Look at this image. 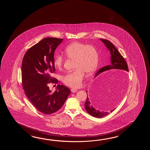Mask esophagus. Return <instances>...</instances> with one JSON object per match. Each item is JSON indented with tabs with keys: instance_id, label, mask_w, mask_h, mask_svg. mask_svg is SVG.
<instances>
[{
	"instance_id": "obj_1",
	"label": "esophagus",
	"mask_w": 150,
	"mask_h": 150,
	"mask_svg": "<svg viewBox=\"0 0 150 150\" xmlns=\"http://www.w3.org/2000/svg\"><path fill=\"white\" fill-rule=\"evenodd\" d=\"M71 91L72 93H76L77 92V89H74V88H71Z\"/></svg>"
}]
</instances>
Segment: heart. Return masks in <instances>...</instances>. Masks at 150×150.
<instances>
[{
  "mask_svg": "<svg viewBox=\"0 0 150 150\" xmlns=\"http://www.w3.org/2000/svg\"><path fill=\"white\" fill-rule=\"evenodd\" d=\"M64 55L68 59L73 60L74 70L63 76L65 85L72 88L81 85L85 73L92 75L96 71L99 64V53L94 46L75 42L69 45L64 50ZM64 63V58L57 56L54 64L57 69H61Z\"/></svg>",
  "mask_w": 150,
  "mask_h": 150,
  "instance_id": "heart-1",
  "label": "heart"
}]
</instances>
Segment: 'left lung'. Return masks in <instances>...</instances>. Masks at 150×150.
I'll return each instance as SVG.
<instances>
[{"label": "left lung", "mask_w": 150, "mask_h": 150, "mask_svg": "<svg viewBox=\"0 0 150 150\" xmlns=\"http://www.w3.org/2000/svg\"><path fill=\"white\" fill-rule=\"evenodd\" d=\"M100 40L105 45L107 49L110 51V54H111V64L109 65L105 66L104 67L100 69L98 72L96 74L95 77H97L98 75L99 76L96 79V86H94V93L98 94L100 92V90H101L103 87H104V80L102 79V75H100V74L103 72H105V71L109 70L111 69H120L125 71H129L127 64L125 60L124 57L122 56L121 54L120 53V52L117 50V49L116 48L115 45L112 43L111 42L105 39H100ZM115 97H117L115 96ZM89 97L87 96V100L85 103V107L87 112L93 117H97V118H101L106 115H108L109 112H100L99 110H96L93 107L92 104L89 101ZM116 99V98H114ZM115 110L113 109L110 111V112H113Z\"/></svg>", "instance_id": "left-lung-1"}]
</instances>
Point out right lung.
I'll return each instance as SVG.
<instances>
[{"instance_id":"1","label":"right lung","mask_w":150,"mask_h":150,"mask_svg":"<svg viewBox=\"0 0 150 150\" xmlns=\"http://www.w3.org/2000/svg\"><path fill=\"white\" fill-rule=\"evenodd\" d=\"M63 38H47L29 48L23 60L22 85L25 96L39 112L45 115L53 114L61 109L68 96L70 89L58 85L51 92L49 83H57L51 76L55 71L54 52Z\"/></svg>"}]
</instances>
